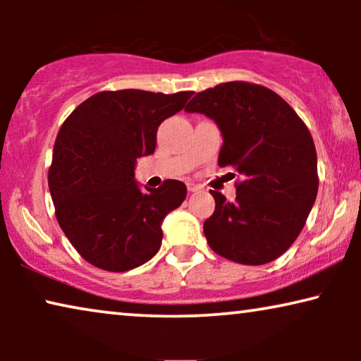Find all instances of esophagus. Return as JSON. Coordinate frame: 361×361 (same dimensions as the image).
Masks as SVG:
<instances>
[{
  "label": "esophagus",
  "mask_w": 361,
  "mask_h": 361,
  "mask_svg": "<svg viewBox=\"0 0 361 361\" xmlns=\"http://www.w3.org/2000/svg\"><path fill=\"white\" fill-rule=\"evenodd\" d=\"M187 190H189V192H197V190H199L200 189V187L199 185H197L195 184V182H187Z\"/></svg>",
  "instance_id": "34e87169"
}]
</instances>
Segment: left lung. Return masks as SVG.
Wrapping results in <instances>:
<instances>
[{
  "label": "left lung",
  "mask_w": 361,
  "mask_h": 361,
  "mask_svg": "<svg viewBox=\"0 0 361 361\" xmlns=\"http://www.w3.org/2000/svg\"><path fill=\"white\" fill-rule=\"evenodd\" d=\"M219 125V166L243 176L236 199L210 190L215 212L207 243L240 264L279 258L304 228L319 190L317 152L304 121L278 93L258 83L226 82L199 92L185 106Z\"/></svg>",
  "instance_id": "1"
}]
</instances>
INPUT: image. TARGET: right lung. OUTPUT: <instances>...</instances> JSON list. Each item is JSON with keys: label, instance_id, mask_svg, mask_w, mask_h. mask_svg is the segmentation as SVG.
I'll list each match as a JSON object with an SVG mask.
<instances>
[{"label": "right lung", "instance_id": "1", "mask_svg": "<svg viewBox=\"0 0 361 361\" xmlns=\"http://www.w3.org/2000/svg\"><path fill=\"white\" fill-rule=\"evenodd\" d=\"M192 92H98L59 130L49 167L56 219L78 255L97 268L123 273L161 248L164 216L187 195L167 179L141 190L135 164L156 149L157 128L180 111Z\"/></svg>", "mask_w": 361, "mask_h": 361}]
</instances>
